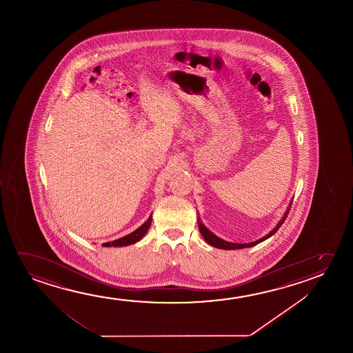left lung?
<instances>
[{
  "instance_id": "8db88e82",
  "label": "left lung",
  "mask_w": 353,
  "mask_h": 353,
  "mask_svg": "<svg viewBox=\"0 0 353 353\" xmlns=\"http://www.w3.org/2000/svg\"><path fill=\"white\" fill-rule=\"evenodd\" d=\"M291 204H292V199L290 201V204H288V210L285 212L283 214V216H282L281 220L277 223L276 226L272 228V231L269 232V234H265L264 237H261V239H256L254 242H250V243H232V242H228V241H225V239H220V237H217L216 234H212V231L209 230V228H206L204 223H201V217L198 216V226H199V231H201V236L204 237L206 242L212 245V247H215V248H219V250H242V248H250V247H253V245H256L258 243H261L263 241H265V239H269V237H272V234H276L277 230L280 228L283 221H285V219L288 217V212H290V208H291Z\"/></svg>"
}]
</instances>
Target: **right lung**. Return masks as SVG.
Returning <instances> with one entry per match:
<instances>
[{
  "label": "right lung",
  "instance_id": "1",
  "mask_svg": "<svg viewBox=\"0 0 353 353\" xmlns=\"http://www.w3.org/2000/svg\"><path fill=\"white\" fill-rule=\"evenodd\" d=\"M150 223H152V215L148 217L147 221L143 223L141 228H137L136 231H133L132 234H127L125 237H121L119 239H114L112 242L103 243V247H125L130 244L137 243L144 237V234H147L148 230L150 228Z\"/></svg>",
  "mask_w": 353,
  "mask_h": 353
}]
</instances>
